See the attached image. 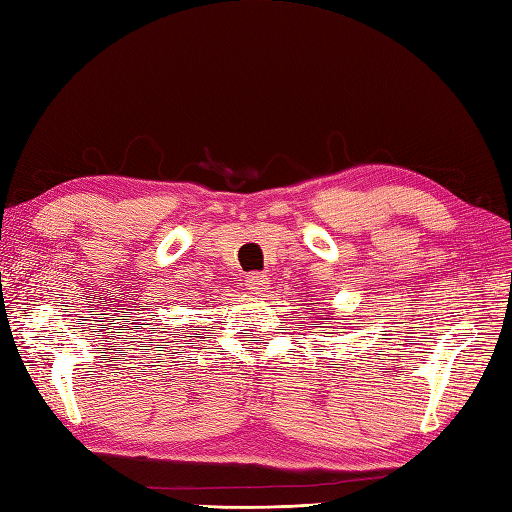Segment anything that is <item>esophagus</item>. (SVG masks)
Here are the masks:
<instances>
[{
	"mask_svg": "<svg viewBox=\"0 0 512 512\" xmlns=\"http://www.w3.org/2000/svg\"><path fill=\"white\" fill-rule=\"evenodd\" d=\"M245 286H247V291H252V293H263L269 286V276L267 273H252V276L245 278Z\"/></svg>",
	"mask_w": 512,
	"mask_h": 512,
	"instance_id": "1",
	"label": "esophagus"
}]
</instances>
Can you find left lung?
I'll return each instance as SVG.
<instances>
[{
  "label": "left lung",
  "instance_id": "left-lung-1",
  "mask_svg": "<svg viewBox=\"0 0 512 512\" xmlns=\"http://www.w3.org/2000/svg\"><path fill=\"white\" fill-rule=\"evenodd\" d=\"M317 315H323V313H317ZM330 315V313H328ZM315 326H317V321H315Z\"/></svg>",
  "mask_w": 512,
  "mask_h": 512
}]
</instances>
